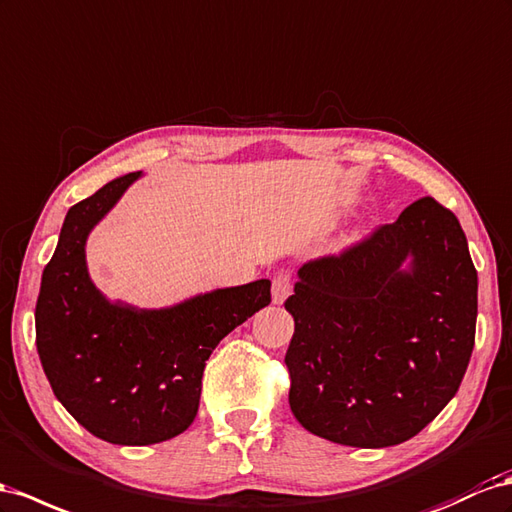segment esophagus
I'll return each mask as SVG.
<instances>
[{
    "mask_svg": "<svg viewBox=\"0 0 512 512\" xmlns=\"http://www.w3.org/2000/svg\"><path fill=\"white\" fill-rule=\"evenodd\" d=\"M271 295H273V303H284L286 297L290 295V271L288 269H282L273 275Z\"/></svg>",
    "mask_w": 512,
    "mask_h": 512,
    "instance_id": "34e87169",
    "label": "esophagus"
}]
</instances>
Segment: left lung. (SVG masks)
I'll return each instance as SVG.
<instances>
[{
    "mask_svg": "<svg viewBox=\"0 0 512 512\" xmlns=\"http://www.w3.org/2000/svg\"><path fill=\"white\" fill-rule=\"evenodd\" d=\"M284 308L295 319L284 362L299 424L342 446L385 448L418 435L457 394L478 275L459 219L426 196L308 260Z\"/></svg>",
    "mask_w": 512,
    "mask_h": 512,
    "instance_id": "8db88e82",
    "label": "left lung"
}]
</instances>
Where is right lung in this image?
I'll return each mask as SVG.
<instances>
[{
    "label": "right lung",
    "mask_w": 512,
    "mask_h": 512,
    "mask_svg": "<svg viewBox=\"0 0 512 512\" xmlns=\"http://www.w3.org/2000/svg\"><path fill=\"white\" fill-rule=\"evenodd\" d=\"M140 172L120 176L66 213L36 301V349L53 394L109 444L148 446L187 431L202 372L219 340L271 303L256 280L168 310L112 306L88 278V232Z\"/></svg>",
    "instance_id": "right-lung-1"
}]
</instances>
